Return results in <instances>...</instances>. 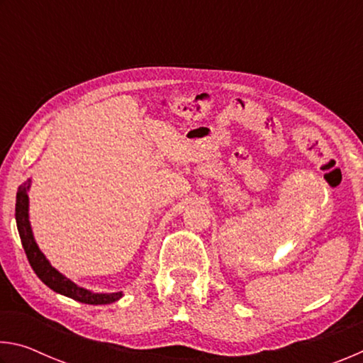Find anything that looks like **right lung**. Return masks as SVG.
<instances>
[{
    "mask_svg": "<svg viewBox=\"0 0 363 363\" xmlns=\"http://www.w3.org/2000/svg\"><path fill=\"white\" fill-rule=\"evenodd\" d=\"M32 186V179H27L22 186H19L16 196V223L17 230H19L22 247L26 250V255L28 257V262L35 274L38 275V279L43 284L48 285L52 291L59 294H64L67 298H72L79 303L84 304H112L115 301H118L123 296V291L116 293H94L91 290H86L83 286H78L75 281L67 279L65 275L59 272L56 267L51 266V262L46 259V256L43 255L38 245L35 242L32 225H30L28 219V190Z\"/></svg>",
    "mask_w": 363,
    "mask_h": 363,
    "instance_id": "add662e5",
    "label": "right lung"
}]
</instances>
